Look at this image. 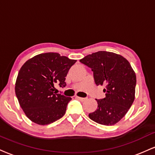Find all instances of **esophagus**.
Returning <instances> with one entry per match:
<instances>
[{
	"label": "esophagus",
	"mask_w": 155,
	"mask_h": 155,
	"mask_svg": "<svg viewBox=\"0 0 155 155\" xmlns=\"http://www.w3.org/2000/svg\"><path fill=\"white\" fill-rule=\"evenodd\" d=\"M76 99H78V100H81V101H85L86 100H87V98H84V97H78V96H76Z\"/></svg>",
	"instance_id": "esophagus-1"
}]
</instances>
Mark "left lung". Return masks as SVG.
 Masks as SVG:
<instances>
[{"mask_svg":"<svg viewBox=\"0 0 155 155\" xmlns=\"http://www.w3.org/2000/svg\"><path fill=\"white\" fill-rule=\"evenodd\" d=\"M80 62L92 69L97 85L105 86V97L96 100L97 109L89 114L99 124L113 126L125 116L135 99L137 76L130 63L118 54L98 51Z\"/></svg>","mask_w":155,"mask_h":155,"instance_id":"1","label":"left lung"}]
</instances>
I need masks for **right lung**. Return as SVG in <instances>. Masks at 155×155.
<instances>
[{"mask_svg": "<svg viewBox=\"0 0 155 155\" xmlns=\"http://www.w3.org/2000/svg\"><path fill=\"white\" fill-rule=\"evenodd\" d=\"M76 60L57 53L37 55L24 63L18 71L15 92L24 113L38 125H48L65 115L71 100L55 91V84L65 87L68 71Z\"/></svg>", "mask_w": 155, "mask_h": 155, "instance_id": "add662e5", "label": "right lung"}]
</instances>
